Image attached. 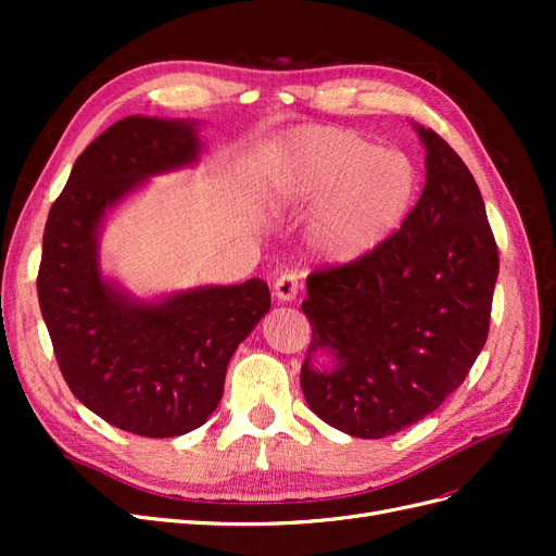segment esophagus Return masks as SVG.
I'll return each mask as SVG.
<instances>
[{
  "label": "esophagus",
  "instance_id": "34e87169",
  "mask_svg": "<svg viewBox=\"0 0 556 556\" xmlns=\"http://www.w3.org/2000/svg\"><path fill=\"white\" fill-rule=\"evenodd\" d=\"M274 294L278 301H294L299 294V280L294 274H282L274 282Z\"/></svg>",
  "mask_w": 556,
  "mask_h": 556
}]
</instances>
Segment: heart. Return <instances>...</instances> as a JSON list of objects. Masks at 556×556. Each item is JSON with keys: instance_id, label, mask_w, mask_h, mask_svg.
Wrapping results in <instances>:
<instances>
[{"instance_id": "b5f03b06", "label": "heart", "mask_w": 556, "mask_h": 556, "mask_svg": "<svg viewBox=\"0 0 556 556\" xmlns=\"http://www.w3.org/2000/svg\"><path fill=\"white\" fill-rule=\"evenodd\" d=\"M268 190L278 208H313L306 245L350 266L390 241L417 197L413 162L341 127H304L280 143Z\"/></svg>"}]
</instances>
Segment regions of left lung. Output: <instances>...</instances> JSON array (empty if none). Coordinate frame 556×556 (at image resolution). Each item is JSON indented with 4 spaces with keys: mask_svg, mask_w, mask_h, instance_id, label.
<instances>
[{
    "mask_svg": "<svg viewBox=\"0 0 556 556\" xmlns=\"http://www.w3.org/2000/svg\"><path fill=\"white\" fill-rule=\"evenodd\" d=\"M427 185L371 257L315 271L301 311L313 341L301 390L329 427L382 439L417 425L466 380L490 331L498 250L473 174L413 125ZM328 357L317 367L314 357Z\"/></svg>",
    "mask_w": 556,
    "mask_h": 556,
    "instance_id": "1",
    "label": "left lung"
}]
</instances>
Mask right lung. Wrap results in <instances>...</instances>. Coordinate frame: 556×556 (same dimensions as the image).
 <instances>
[{
	"instance_id": "add662e5",
	"label": "right lung",
	"mask_w": 556,
	"mask_h": 556,
	"mask_svg": "<svg viewBox=\"0 0 556 556\" xmlns=\"http://www.w3.org/2000/svg\"><path fill=\"white\" fill-rule=\"evenodd\" d=\"M197 129L117 121L78 155L43 231L39 306L66 384L109 425L148 439L206 422L231 355L271 308L260 278L141 299L104 274L99 237L111 211L153 176L194 166L204 153Z\"/></svg>"
}]
</instances>
